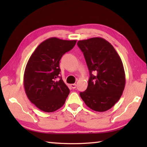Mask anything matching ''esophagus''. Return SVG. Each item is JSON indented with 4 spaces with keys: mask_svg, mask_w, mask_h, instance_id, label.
Listing matches in <instances>:
<instances>
[{
    "mask_svg": "<svg viewBox=\"0 0 147 147\" xmlns=\"http://www.w3.org/2000/svg\"><path fill=\"white\" fill-rule=\"evenodd\" d=\"M71 86L73 89H75L76 87V84H71Z\"/></svg>",
    "mask_w": 147,
    "mask_h": 147,
    "instance_id": "obj_1",
    "label": "esophagus"
}]
</instances>
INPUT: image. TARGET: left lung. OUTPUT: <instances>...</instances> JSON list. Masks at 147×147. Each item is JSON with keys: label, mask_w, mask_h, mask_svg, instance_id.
Segmentation results:
<instances>
[{"label": "left lung", "mask_w": 147, "mask_h": 147, "mask_svg": "<svg viewBox=\"0 0 147 147\" xmlns=\"http://www.w3.org/2000/svg\"><path fill=\"white\" fill-rule=\"evenodd\" d=\"M77 44L83 53L90 72L88 87L80 92L81 98L93 111H107L119 100L125 87L121 59L113 46L102 38L80 40Z\"/></svg>", "instance_id": "obj_1"}]
</instances>
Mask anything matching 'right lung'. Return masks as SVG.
<instances>
[{
	"label": "right lung",
	"mask_w": 147,
	"mask_h": 147,
	"mask_svg": "<svg viewBox=\"0 0 147 147\" xmlns=\"http://www.w3.org/2000/svg\"><path fill=\"white\" fill-rule=\"evenodd\" d=\"M76 43V40L52 37L40 43L30 57L24 71V87L28 98L40 110L52 112L64 104L69 89L59 76V61ZM57 77L60 80L56 81Z\"/></svg>",
	"instance_id": "1"
}]
</instances>
